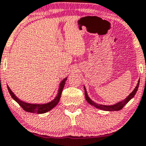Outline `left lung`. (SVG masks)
Instances as JSON below:
<instances>
[{
	"mask_svg": "<svg viewBox=\"0 0 146 146\" xmlns=\"http://www.w3.org/2000/svg\"><path fill=\"white\" fill-rule=\"evenodd\" d=\"M139 80L138 81V83L137 84V86L135 88V89L133 90V92H131V93L129 94V95L125 99L123 100V101H121V102H119L118 103L115 104V105H109V106H107V105H100V104H97L96 103H94L92 101L90 98L88 97V94H87V92L86 90V88H85L84 87V94H85V98H86V101L88 102V103L90 104V105L94 106V107L97 108V109H101V110H103V111H119L121 110V109H123V107H124L125 105H126L127 103H128L129 101H130V100L134 96H135V94H136V92L137 91V89H138V87H139Z\"/></svg>",
	"mask_w": 146,
	"mask_h": 146,
	"instance_id": "left-lung-1",
	"label": "left lung"
}]
</instances>
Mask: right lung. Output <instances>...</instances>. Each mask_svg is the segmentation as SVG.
<instances>
[{"instance_id":"1","label":"right lung","mask_w":146,"mask_h":146,"mask_svg":"<svg viewBox=\"0 0 146 146\" xmlns=\"http://www.w3.org/2000/svg\"><path fill=\"white\" fill-rule=\"evenodd\" d=\"M66 80H67L66 78L64 79V80L62 81V82L60 83V88H59V90H58V95H57L56 97L52 101H51L50 103L43 104V105H38V104H30V103L23 102L22 101H21V100L19 99V98L15 95L14 93H13L12 90L9 88V87L8 86H7V88H8L9 92V93H10L11 96H12V98L21 106V107L23 108V109H24L25 111L29 113H38V114H42V113H45L48 112V111H50L51 109H52L54 107H56V105L58 103V102L60 101L62 90H63V88L64 87V85H65Z\"/></svg>"}]
</instances>
